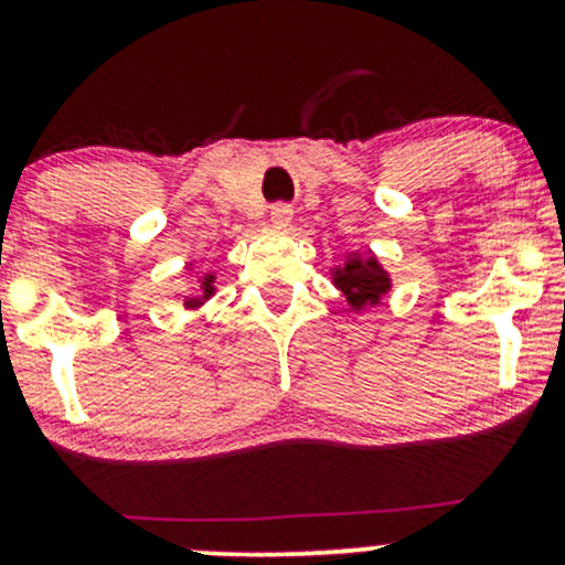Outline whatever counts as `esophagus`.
<instances>
[{
    "label": "esophagus",
    "mask_w": 565,
    "mask_h": 565,
    "mask_svg": "<svg viewBox=\"0 0 565 565\" xmlns=\"http://www.w3.org/2000/svg\"><path fill=\"white\" fill-rule=\"evenodd\" d=\"M291 204H287V201H278V204L270 206V223L276 225V228H287V225L291 223Z\"/></svg>",
    "instance_id": "1"
}]
</instances>
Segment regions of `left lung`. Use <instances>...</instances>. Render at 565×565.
Returning a JSON list of instances; mask_svg holds the SVG:
<instances>
[{"label":"left lung","instance_id":"1","mask_svg":"<svg viewBox=\"0 0 565 565\" xmlns=\"http://www.w3.org/2000/svg\"><path fill=\"white\" fill-rule=\"evenodd\" d=\"M334 287L345 295L350 308L361 310L380 305L382 295L391 291V276L374 255H353L342 268H334Z\"/></svg>","mask_w":565,"mask_h":565}]
</instances>
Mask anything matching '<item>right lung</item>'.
I'll list each match as a JSON object with an SVG mask.
<instances>
[{
    "label": "right lung",
    "instance_id": "right-lung-1",
    "mask_svg": "<svg viewBox=\"0 0 565 565\" xmlns=\"http://www.w3.org/2000/svg\"><path fill=\"white\" fill-rule=\"evenodd\" d=\"M212 295H215V276L206 274L204 278H201V295L185 297V308H199V305L204 300H210Z\"/></svg>",
    "mask_w": 565,
    "mask_h": 565
}]
</instances>
